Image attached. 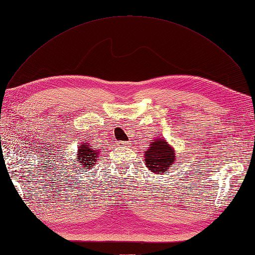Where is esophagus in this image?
<instances>
[{
  "label": "esophagus",
  "instance_id": "1",
  "mask_svg": "<svg viewBox=\"0 0 255 255\" xmlns=\"http://www.w3.org/2000/svg\"><path fill=\"white\" fill-rule=\"evenodd\" d=\"M130 143H131V141H121V142H119V144L122 146H128Z\"/></svg>",
  "mask_w": 255,
  "mask_h": 255
}]
</instances>
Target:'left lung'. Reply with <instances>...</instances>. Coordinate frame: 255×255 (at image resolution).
<instances>
[{
	"mask_svg": "<svg viewBox=\"0 0 255 255\" xmlns=\"http://www.w3.org/2000/svg\"><path fill=\"white\" fill-rule=\"evenodd\" d=\"M144 149L145 166L155 174H162L175 165V151L164 138H156Z\"/></svg>",
	"mask_w": 255,
	"mask_h": 255,
	"instance_id": "1",
	"label": "left lung"
}]
</instances>
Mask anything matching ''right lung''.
<instances>
[{
    "label": "right lung",
    "instance_id": "right-lung-1",
    "mask_svg": "<svg viewBox=\"0 0 255 255\" xmlns=\"http://www.w3.org/2000/svg\"><path fill=\"white\" fill-rule=\"evenodd\" d=\"M100 151L97 147L91 146L88 142H82L80 146L77 148L76 160L81 165V170L85 169H91L96 164L99 158Z\"/></svg>",
    "mask_w": 255,
    "mask_h": 255
}]
</instances>
